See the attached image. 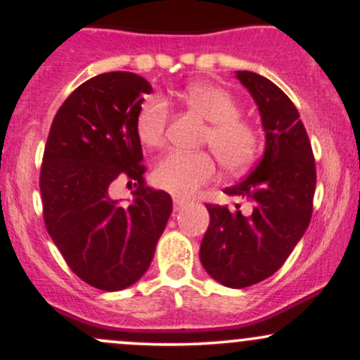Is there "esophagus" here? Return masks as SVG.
Here are the masks:
<instances>
[{"label": "esophagus", "instance_id": "1", "mask_svg": "<svg viewBox=\"0 0 360 360\" xmlns=\"http://www.w3.org/2000/svg\"><path fill=\"white\" fill-rule=\"evenodd\" d=\"M172 201H174V210H181L186 203H188V201H186L184 198H179V196L172 198Z\"/></svg>", "mask_w": 360, "mask_h": 360}]
</instances>
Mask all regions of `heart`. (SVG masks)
I'll list each match as a JSON object with an SVG mask.
<instances>
[{
    "label": "heart",
    "mask_w": 360,
    "mask_h": 360,
    "mask_svg": "<svg viewBox=\"0 0 360 360\" xmlns=\"http://www.w3.org/2000/svg\"><path fill=\"white\" fill-rule=\"evenodd\" d=\"M186 105L200 113L208 125L203 143L220 160L230 174L247 171L262 150L260 131L254 123L240 117V106L230 91L212 82H193L183 91ZM171 108L159 94H152L139 105L135 134L143 147L157 148L166 140ZM217 172V162L210 152H169L152 169V183L177 196H188L210 183Z\"/></svg>",
    "instance_id": "1"
}]
</instances>
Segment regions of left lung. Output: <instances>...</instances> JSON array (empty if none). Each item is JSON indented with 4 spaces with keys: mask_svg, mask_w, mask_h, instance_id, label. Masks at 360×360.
I'll use <instances>...</instances> for the list:
<instances>
[{
    "mask_svg": "<svg viewBox=\"0 0 360 360\" xmlns=\"http://www.w3.org/2000/svg\"><path fill=\"white\" fill-rule=\"evenodd\" d=\"M237 77L259 106L266 150L247 179L225 189L250 201V214H242L240 205H206L210 225L200 259L213 279L240 289L274 274L307 232L316 169L307 128L283 89L250 71Z\"/></svg>",
    "mask_w": 360,
    "mask_h": 360,
    "instance_id": "8db88e82",
    "label": "left lung"
}]
</instances>
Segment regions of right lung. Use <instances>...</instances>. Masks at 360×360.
<instances>
[{
	"mask_svg": "<svg viewBox=\"0 0 360 360\" xmlns=\"http://www.w3.org/2000/svg\"><path fill=\"white\" fill-rule=\"evenodd\" d=\"M150 84L134 72L82 82L57 110L45 143L40 194L49 235L77 278L120 291L146 274L172 212L166 191L147 188L135 115ZM136 181L134 201L120 207L109 188Z\"/></svg>",
	"mask_w": 360,
	"mask_h": 360,
	"instance_id": "right-lung-1",
	"label": "right lung"
}]
</instances>
